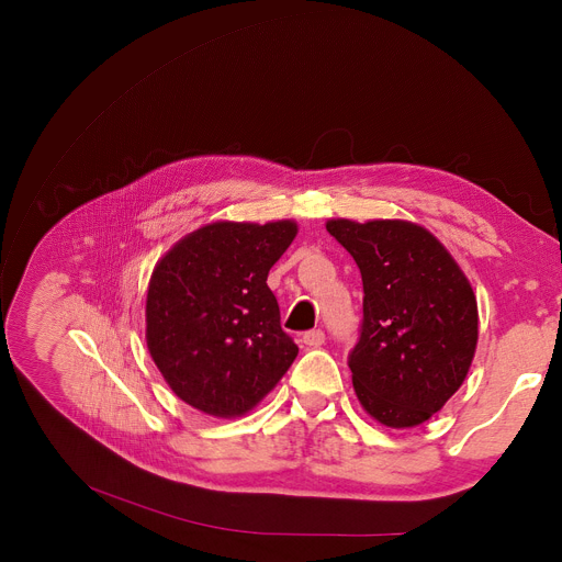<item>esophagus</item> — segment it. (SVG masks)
Segmentation results:
<instances>
[{"label": "esophagus", "instance_id": "1", "mask_svg": "<svg viewBox=\"0 0 562 562\" xmlns=\"http://www.w3.org/2000/svg\"><path fill=\"white\" fill-rule=\"evenodd\" d=\"M323 341H326V333L323 330H307L305 335H303V344L307 346V348H318V346H323Z\"/></svg>", "mask_w": 562, "mask_h": 562}]
</instances>
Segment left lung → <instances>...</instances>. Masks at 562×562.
<instances>
[{
	"mask_svg": "<svg viewBox=\"0 0 562 562\" xmlns=\"http://www.w3.org/2000/svg\"><path fill=\"white\" fill-rule=\"evenodd\" d=\"M326 229L362 273L364 318L348 356L362 407L390 428L428 422L460 390L474 360V289L422 225L333 218Z\"/></svg>",
	"mask_w": 562,
	"mask_h": 562,
	"instance_id": "left-lung-1",
	"label": "left lung"
}]
</instances>
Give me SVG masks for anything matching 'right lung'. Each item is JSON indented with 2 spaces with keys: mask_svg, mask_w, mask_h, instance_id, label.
I'll return each instance as SVG.
<instances>
[{
  "mask_svg": "<svg viewBox=\"0 0 562 562\" xmlns=\"http://www.w3.org/2000/svg\"><path fill=\"white\" fill-rule=\"evenodd\" d=\"M296 232L293 221H218L187 234L155 266L147 350L170 390L204 415H246L296 360L266 284Z\"/></svg>",
  "mask_w": 562,
  "mask_h": 562,
  "instance_id": "right-lung-1",
  "label": "right lung"
}]
</instances>
